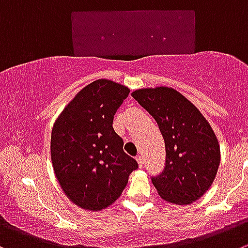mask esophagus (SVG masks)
I'll return each mask as SVG.
<instances>
[{"label": "esophagus", "instance_id": "obj_1", "mask_svg": "<svg viewBox=\"0 0 248 248\" xmlns=\"http://www.w3.org/2000/svg\"><path fill=\"white\" fill-rule=\"evenodd\" d=\"M136 161H138L139 167H140V168H142V167H143V158H142V155H138V157H136Z\"/></svg>", "mask_w": 248, "mask_h": 248}]
</instances>
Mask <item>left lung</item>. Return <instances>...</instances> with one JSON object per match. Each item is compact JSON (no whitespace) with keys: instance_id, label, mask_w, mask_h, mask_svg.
<instances>
[{"instance_id":"1","label":"left lung","mask_w":248,"mask_h":248,"mask_svg":"<svg viewBox=\"0 0 248 248\" xmlns=\"http://www.w3.org/2000/svg\"><path fill=\"white\" fill-rule=\"evenodd\" d=\"M157 122L166 145V167L152 178L158 195L190 204L207 192L220 163L218 139L192 102L171 87L139 89L131 93Z\"/></svg>"}]
</instances>
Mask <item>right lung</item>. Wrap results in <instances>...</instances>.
Instances as JSON below:
<instances>
[{
	"label": "right lung",
	"mask_w": 248,
	"mask_h": 248,
	"mask_svg": "<svg viewBox=\"0 0 248 248\" xmlns=\"http://www.w3.org/2000/svg\"><path fill=\"white\" fill-rule=\"evenodd\" d=\"M129 87L107 79L86 85L65 106L51 133V162L65 196L86 211L114 203L138 162L123 151L113 118Z\"/></svg>",
	"instance_id": "obj_1"
}]
</instances>
